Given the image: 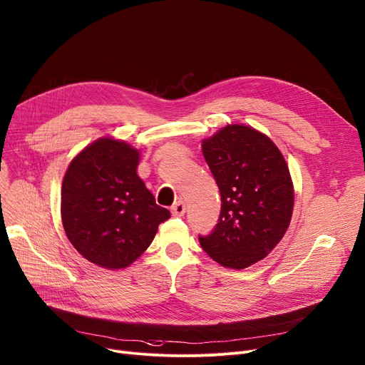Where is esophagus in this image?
Segmentation results:
<instances>
[{"instance_id":"1","label":"esophagus","mask_w":365,"mask_h":365,"mask_svg":"<svg viewBox=\"0 0 365 365\" xmlns=\"http://www.w3.org/2000/svg\"><path fill=\"white\" fill-rule=\"evenodd\" d=\"M185 212H186V205L182 201H179L176 205H173V209H171L173 216H176V217H182L185 215Z\"/></svg>"}]
</instances>
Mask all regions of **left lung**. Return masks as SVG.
Listing matches in <instances>:
<instances>
[{"label": "left lung", "mask_w": 365, "mask_h": 365, "mask_svg": "<svg viewBox=\"0 0 365 365\" xmlns=\"http://www.w3.org/2000/svg\"><path fill=\"white\" fill-rule=\"evenodd\" d=\"M204 160L220 191L216 228L200 245L227 268L264 259L287 232L294 210V185L273 140L247 125L231 123L201 141Z\"/></svg>", "instance_id": "8db88e82"}]
</instances>
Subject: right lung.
<instances>
[{
    "label": "right lung",
    "instance_id": "right-lung-1",
    "mask_svg": "<svg viewBox=\"0 0 365 365\" xmlns=\"http://www.w3.org/2000/svg\"><path fill=\"white\" fill-rule=\"evenodd\" d=\"M138 149L101 137L73 158L62 180L61 219L70 243L108 270L131 265L170 217L138 178Z\"/></svg>",
    "mask_w": 365,
    "mask_h": 365
}]
</instances>
